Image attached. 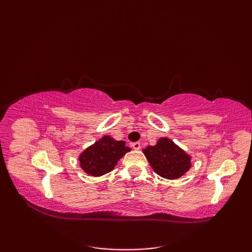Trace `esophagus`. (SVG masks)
Returning <instances> with one entry per match:
<instances>
[{"label":"esophagus","mask_w":252,"mask_h":252,"mask_svg":"<svg viewBox=\"0 0 252 252\" xmlns=\"http://www.w3.org/2000/svg\"><path fill=\"white\" fill-rule=\"evenodd\" d=\"M132 147L134 148L135 151H140V149H141V143H140V142L133 143V144H132Z\"/></svg>","instance_id":"1"}]
</instances>
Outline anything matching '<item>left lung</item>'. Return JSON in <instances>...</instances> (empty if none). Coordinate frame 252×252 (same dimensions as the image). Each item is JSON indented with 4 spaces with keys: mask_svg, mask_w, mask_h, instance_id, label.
I'll list each match as a JSON object with an SVG mask.
<instances>
[{
    "mask_svg": "<svg viewBox=\"0 0 252 252\" xmlns=\"http://www.w3.org/2000/svg\"><path fill=\"white\" fill-rule=\"evenodd\" d=\"M153 170L161 178L176 180L191 167V157L168 137H160L154 146L143 149Z\"/></svg>",
    "mask_w": 252,
    "mask_h": 252,
    "instance_id": "obj_1",
    "label": "left lung"
}]
</instances>
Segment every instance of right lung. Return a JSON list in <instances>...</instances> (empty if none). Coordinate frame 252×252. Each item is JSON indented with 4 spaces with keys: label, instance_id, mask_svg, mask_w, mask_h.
Here are the masks:
<instances>
[{
    "label": "right lung",
    "instance_id": "1",
    "mask_svg": "<svg viewBox=\"0 0 252 252\" xmlns=\"http://www.w3.org/2000/svg\"><path fill=\"white\" fill-rule=\"evenodd\" d=\"M129 152L131 148L125 141L104 135L80 154V167L89 175L101 176L114 170L118 161Z\"/></svg>",
    "mask_w": 252,
    "mask_h": 252
}]
</instances>
